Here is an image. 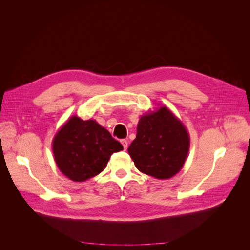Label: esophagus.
<instances>
[{"mask_svg": "<svg viewBox=\"0 0 250 250\" xmlns=\"http://www.w3.org/2000/svg\"><path fill=\"white\" fill-rule=\"evenodd\" d=\"M121 143H122V145H123L124 150H126V149L128 148V142H127L126 140H122V141H121Z\"/></svg>", "mask_w": 250, "mask_h": 250, "instance_id": "obj_1", "label": "esophagus"}]
</instances>
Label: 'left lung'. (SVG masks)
Listing matches in <instances>:
<instances>
[{"label": "left lung", "instance_id": "left-lung-1", "mask_svg": "<svg viewBox=\"0 0 250 250\" xmlns=\"http://www.w3.org/2000/svg\"><path fill=\"white\" fill-rule=\"evenodd\" d=\"M188 149L186 126L168 107L161 106L140 118L128 153L142 173L168 179L183 168Z\"/></svg>", "mask_w": 250, "mask_h": 250}]
</instances>
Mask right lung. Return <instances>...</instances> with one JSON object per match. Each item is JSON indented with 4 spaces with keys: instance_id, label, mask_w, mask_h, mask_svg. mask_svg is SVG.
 Instances as JSON below:
<instances>
[{
    "instance_id": "right-lung-1",
    "label": "right lung",
    "mask_w": 250,
    "mask_h": 250,
    "mask_svg": "<svg viewBox=\"0 0 250 250\" xmlns=\"http://www.w3.org/2000/svg\"><path fill=\"white\" fill-rule=\"evenodd\" d=\"M52 150L63 175L81 183L101 173L123 146L95 120L73 116L54 135Z\"/></svg>"
}]
</instances>
